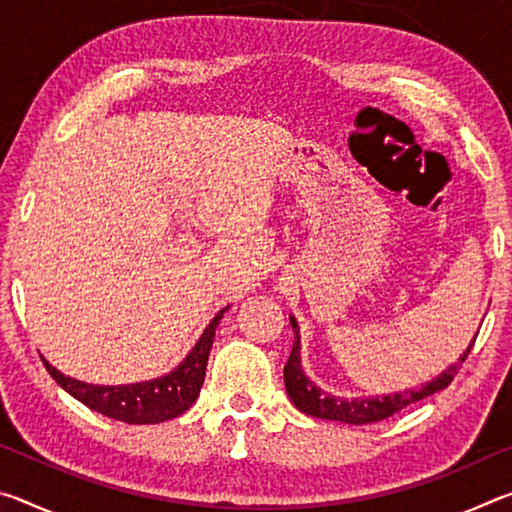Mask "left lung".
<instances>
[{"label": "left lung", "mask_w": 512, "mask_h": 512, "mask_svg": "<svg viewBox=\"0 0 512 512\" xmlns=\"http://www.w3.org/2000/svg\"><path fill=\"white\" fill-rule=\"evenodd\" d=\"M291 327L296 332V341H293V350L287 359V366H284V386H287V393L291 397V402L298 406L302 413L314 415V418L320 420H339V422H348V424H370V422H379L395 415L397 411H402L404 406L415 404L429 397L433 393L443 391L452 379L456 377L461 363L467 359L472 345L465 350V354L454 366H449L443 375H438L429 384H424L420 391H404V393H395V395H384V397H357V400H343V397H334L327 395L325 391L314 384V381L307 379L305 372H302L300 366V336H298V323L296 318H291Z\"/></svg>", "instance_id": "obj_1"}]
</instances>
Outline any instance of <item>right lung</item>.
I'll use <instances>...</instances> for the list:
<instances>
[{
    "label": "right lung",
    "mask_w": 512,
    "mask_h": 512,
    "mask_svg": "<svg viewBox=\"0 0 512 512\" xmlns=\"http://www.w3.org/2000/svg\"><path fill=\"white\" fill-rule=\"evenodd\" d=\"M223 314L225 309H221L212 318V323L207 325L203 336L198 339L196 348L189 352V357L176 370L160 379L142 381V384L92 386L72 377H65L63 372L49 366L45 359H42V363H45L47 372L56 379L60 388H65L69 395L76 397V400L83 402L92 411L128 424L164 422L183 415L196 402L198 393H201L207 359H210V350L214 343V332Z\"/></svg>",
    "instance_id": "obj_1"
}]
</instances>
